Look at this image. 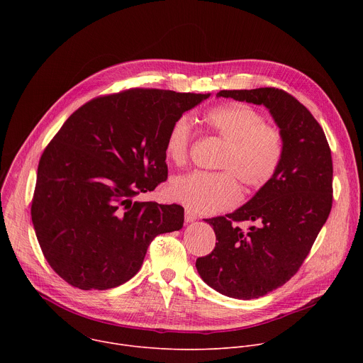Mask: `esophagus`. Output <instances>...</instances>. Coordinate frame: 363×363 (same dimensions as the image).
I'll return each instance as SVG.
<instances>
[{
	"instance_id": "34e87169",
	"label": "esophagus",
	"mask_w": 363,
	"mask_h": 363,
	"mask_svg": "<svg viewBox=\"0 0 363 363\" xmlns=\"http://www.w3.org/2000/svg\"><path fill=\"white\" fill-rule=\"evenodd\" d=\"M196 220V214L191 210H185V223H194Z\"/></svg>"
}]
</instances>
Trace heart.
<instances>
[{
	"instance_id": "1",
	"label": "heart",
	"mask_w": 363,
	"mask_h": 363,
	"mask_svg": "<svg viewBox=\"0 0 363 363\" xmlns=\"http://www.w3.org/2000/svg\"><path fill=\"white\" fill-rule=\"evenodd\" d=\"M203 123L225 146L218 160L220 172L192 171L172 179L174 201L199 214H214L233 208L241 199L238 181L248 189L266 186L277 174L283 155V132L264 122V116L245 103H224L203 115ZM194 140L188 116L175 119L165 138L167 158L186 162Z\"/></svg>"
}]
</instances>
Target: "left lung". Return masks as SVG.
I'll list each match as a JSON object with an SVG mask.
<instances>
[{
	"mask_svg": "<svg viewBox=\"0 0 363 363\" xmlns=\"http://www.w3.org/2000/svg\"><path fill=\"white\" fill-rule=\"evenodd\" d=\"M218 96L264 105L284 136L274 178L225 217L206 218L216 248L196 258L201 279L228 297L258 298L287 283L300 269L333 201V164L325 132L290 93L276 87L221 90ZM255 222L247 233L235 222Z\"/></svg>",
	"mask_w": 363,
	"mask_h": 363,
	"instance_id": "obj_1",
	"label": "left lung"
}]
</instances>
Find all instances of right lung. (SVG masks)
I'll use <instances>...</instances> for the list:
<instances>
[{
  "label": "right lung",
  "mask_w": 363,
  "mask_h": 363,
  "mask_svg": "<svg viewBox=\"0 0 363 363\" xmlns=\"http://www.w3.org/2000/svg\"><path fill=\"white\" fill-rule=\"evenodd\" d=\"M206 97L139 87L99 96L47 145L31 220L47 263L70 286L108 290L126 283L155 237L182 228L181 205L135 198L167 181V133Z\"/></svg>",
  "instance_id": "add662e5"
}]
</instances>
